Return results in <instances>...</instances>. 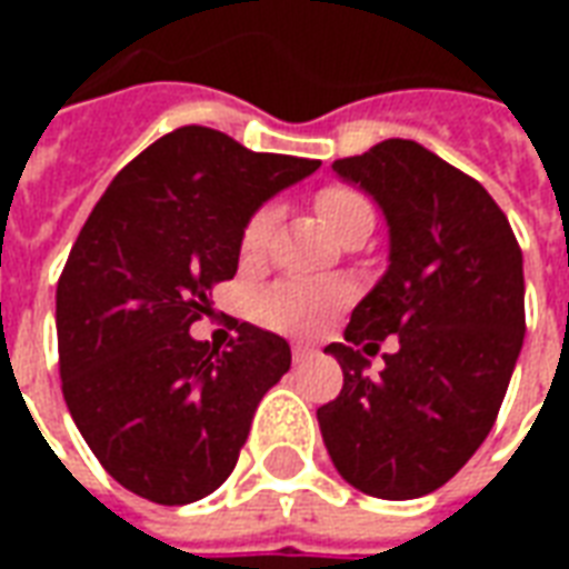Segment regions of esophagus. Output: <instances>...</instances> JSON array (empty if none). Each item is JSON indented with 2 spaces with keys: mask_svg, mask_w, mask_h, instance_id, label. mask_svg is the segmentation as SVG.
<instances>
[{
  "mask_svg": "<svg viewBox=\"0 0 569 569\" xmlns=\"http://www.w3.org/2000/svg\"><path fill=\"white\" fill-rule=\"evenodd\" d=\"M313 353H317V350L310 345H292V362H308Z\"/></svg>",
  "mask_w": 569,
  "mask_h": 569,
  "instance_id": "esophagus-1",
  "label": "esophagus"
}]
</instances>
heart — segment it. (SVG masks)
<instances>
[{
	"mask_svg": "<svg viewBox=\"0 0 569 569\" xmlns=\"http://www.w3.org/2000/svg\"><path fill=\"white\" fill-rule=\"evenodd\" d=\"M317 216L338 240H345L350 231L375 224L371 203L359 191L345 186H329L317 191L313 198ZM273 228L271 207H261L249 216L240 234V252L243 259H259ZM347 289L338 283H310V280H283L264 289L256 301V313L264 326L292 335L320 332L338 310L345 308Z\"/></svg>",
	"mask_w": 569,
	"mask_h": 569,
	"instance_id": "1",
	"label": "heart"
}]
</instances>
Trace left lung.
<instances>
[{"label": "left lung", "instance_id": "left-lung-1", "mask_svg": "<svg viewBox=\"0 0 569 569\" xmlns=\"http://www.w3.org/2000/svg\"><path fill=\"white\" fill-rule=\"evenodd\" d=\"M332 170L381 207L390 264L345 345L326 347L345 387L317 420L347 485L415 500L457 476L497 420L525 341L521 249L488 191L420 142L383 140ZM390 333L400 347L371 379L365 355Z\"/></svg>", "mask_w": 569, "mask_h": 569}]
</instances>
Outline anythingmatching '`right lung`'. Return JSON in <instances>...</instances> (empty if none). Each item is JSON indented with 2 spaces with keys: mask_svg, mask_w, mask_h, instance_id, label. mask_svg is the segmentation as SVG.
I'll list each match as a JSON object with an SVG mask.
<instances>
[{
  "mask_svg": "<svg viewBox=\"0 0 569 569\" xmlns=\"http://www.w3.org/2000/svg\"><path fill=\"white\" fill-rule=\"evenodd\" d=\"M317 167L188 124L97 200L57 283V347L69 415L118 485L186 506L231 476L292 350L249 322L224 350L188 329L237 273L249 216Z\"/></svg>",
  "mask_w": 569,
  "mask_h": 569,
  "instance_id": "right-lung-1",
  "label": "right lung"
}]
</instances>
